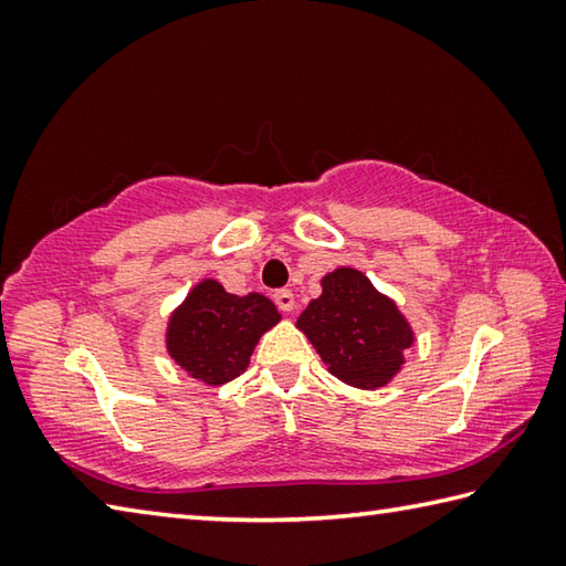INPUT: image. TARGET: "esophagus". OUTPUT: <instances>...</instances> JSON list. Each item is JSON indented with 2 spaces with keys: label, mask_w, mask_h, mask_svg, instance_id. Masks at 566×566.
<instances>
[{
  "label": "esophagus",
  "mask_w": 566,
  "mask_h": 566,
  "mask_svg": "<svg viewBox=\"0 0 566 566\" xmlns=\"http://www.w3.org/2000/svg\"><path fill=\"white\" fill-rule=\"evenodd\" d=\"M274 302H276V306H280L282 312H292L294 310V294L290 290L274 292Z\"/></svg>",
  "instance_id": "1"
}]
</instances>
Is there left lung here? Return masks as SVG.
<instances>
[{
	"instance_id": "1",
	"label": "left lung",
	"mask_w": 566,
	"mask_h": 566,
	"mask_svg": "<svg viewBox=\"0 0 566 566\" xmlns=\"http://www.w3.org/2000/svg\"><path fill=\"white\" fill-rule=\"evenodd\" d=\"M334 377L359 389L395 379L415 342L405 314L367 276L339 266L322 280V294L296 319Z\"/></svg>"
}]
</instances>
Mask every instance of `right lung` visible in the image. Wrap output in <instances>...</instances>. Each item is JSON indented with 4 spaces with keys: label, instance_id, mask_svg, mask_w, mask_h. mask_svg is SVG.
<instances>
[{
    "label": "right lung",
    "instance_id": "add662e5",
    "mask_svg": "<svg viewBox=\"0 0 566 566\" xmlns=\"http://www.w3.org/2000/svg\"><path fill=\"white\" fill-rule=\"evenodd\" d=\"M280 319L264 294L237 296L205 280L171 312L167 352L189 377L219 387L242 375L256 342Z\"/></svg>",
    "mask_w": 566,
    "mask_h": 566
}]
</instances>
